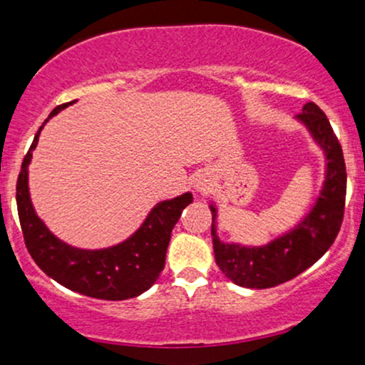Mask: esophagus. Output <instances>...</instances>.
<instances>
[{"mask_svg":"<svg viewBox=\"0 0 365 365\" xmlns=\"http://www.w3.org/2000/svg\"><path fill=\"white\" fill-rule=\"evenodd\" d=\"M195 188H197V190H199V192H202V190H206L207 185H206V183H204V182H197V183H195Z\"/></svg>","mask_w":365,"mask_h":365,"instance_id":"obj_1","label":"esophagus"}]
</instances>
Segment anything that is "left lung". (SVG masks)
Returning <instances> with one entry per match:
<instances>
[{
	"instance_id": "8db88e82",
	"label": "left lung",
	"mask_w": 365,
	"mask_h": 365,
	"mask_svg": "<svg viewBox=\"0 0 365 365\" xmlns=\"http://www.w3.org/2000/svg\"><path fill=\"white\" fill-rule=\"evenodd\" d=\"M326 154V180L312 211L295 228L262 247L225 244L216 233V207H211L212 249L220 269L228 279L245 288H271L288 282L333 245L343 221L346 171L343 150L328 116L317 104L307 103L297 115Z\"/></svg>"
}]
</instances>
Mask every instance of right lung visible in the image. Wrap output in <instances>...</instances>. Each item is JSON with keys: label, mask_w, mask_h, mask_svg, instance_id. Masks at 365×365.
<instances>
[{"label": "right lung", "mask_w": 365, "mask_h": 365, "mask_svg": "<svg viewBox=\"0 0 365 365\" xmlns=\"http://www.w3.org/2000/svg\"><path fill=\"white\" fill-rule=\"evenodd\" d=\"M73 103L56 106L48 120ZM43 127L37 130L16 180V209L29 254L49 278L82 295L103 300H127L149 290L165 267L171 230L194 197L187 192L158 202L140 228L118 245L86 250L65 244L36 215L29 194L27 168Z\"/></svg>", "instance_id": "obj_1"}]
</instances>
